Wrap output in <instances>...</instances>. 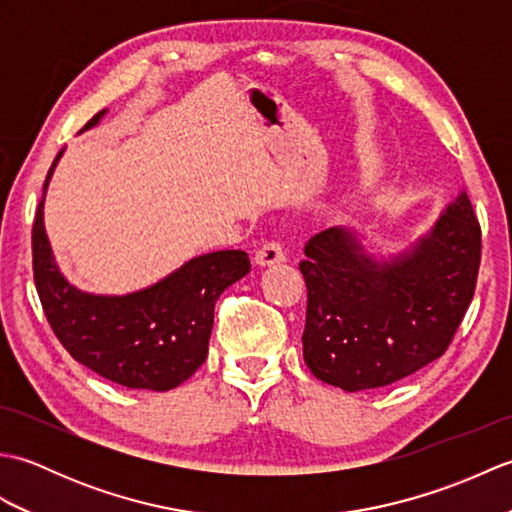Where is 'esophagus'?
<instances>
[{
  "label": "esophagus",
  "instance_id": "1",
  "mask_svg": "<svg viewBox=\"0 0 512 512\" xmlns=\"http://www.w3.org/2000/svg\"><path fill=\"white\" fill-rule=\"evenodd\" d=\"M284 262H286V253H284V246L279 242H268L255 253L257 266H273V264H284Z\"/></svg>",
  "mask_w": 512,
  "mask_h": 512
}]
</instances>
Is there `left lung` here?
Wrapping results in <instances>:
<instances>
[{"mask_svg":"<svg viewBox=\"0 0 512 512\" xmlns=\"http://www.w3.org/2000/svg\"><path fill=\"white\" fill-rule=\"evenodd\" d=\"M303 253V361L323 383L363 391L407 378L444 354L473 299L482 233L462 191L398 255L376 257L345 226L310 237Z\"/></svg>","mask_w":512,"mask_h":512,"instance_id":"left-lung-1","label":"left lung"}]
</instances>
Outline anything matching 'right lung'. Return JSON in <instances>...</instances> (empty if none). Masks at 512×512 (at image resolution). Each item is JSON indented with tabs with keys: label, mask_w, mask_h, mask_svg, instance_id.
Returning a JSON list of instances; mask_svg holds the SVG:
<instances>
[{
	"label": "right lung",
	"mask_w": 512,
	"mask_h": 512,
	"mask_svg": "<svg viewBox=\"0 0 512 512\" xmlns=\"http://www.w3.org/2000/svg\"><path fill=\"white\" fill-rule=\"evenodd\" d=\"M96 114L79 134L101 123ZM32 226V270L43 312L74 361L129 389L169 391L206 361L215 301L250 273L244 250H215L184 262L167 277L127 295H92L72 286L54 262L43 226L48 182Z\"/></svg>",
	"instance_id": "right-lung-1"
}]
</instances>
